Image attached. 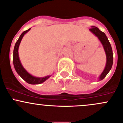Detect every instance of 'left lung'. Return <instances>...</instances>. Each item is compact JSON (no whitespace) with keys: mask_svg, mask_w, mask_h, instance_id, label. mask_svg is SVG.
I'll list each match as a JSON object with an SVG mask.
<instances>
[{"mask_svg":"<svg viewBox=\"0 0 123 123\" xmlns=\"http://www.w3.org/2000/svg\"><path fill=\"white\" fill-rule=\"evenodd\" d=\"M91 27L92 28H90L89 30L98 38L100 42H101L103 47H104L105 54H106V65H105V69L99 77V80H102L106 77V75H107L108 73L110 72L111 68H112V64H113V54H112V50L111 44H110V42H109L108 39L107 37L105 35V33L101 31L98 27H95V26H92Z\"/></svg>","mask_w":123,"mask_h":123,"instance_id":"1","label":"left lung"}]
</instances>
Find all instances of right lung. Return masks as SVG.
Segmentation results:
<instances>
[{
    "instance_id": "add662e5",
    "label": "right lung",
    "mask_w": 123,
    "mask_h": 123,
    "mask_svg": "<svg viewBox=\"0 0 123 123\" xmlns=\"http://www.w3.org/2000/svg\"><path fill=\"white\" fill-rule=\"evenodd\" d=\"M31 28H29L27 30L24 31L21 36H19V38L16 42L15 44L14 49H13V63L14 65V68L15 69L17 73L21 76V77L24 80L28 83L31 84V85H38V84L42 83L43 82L45 81L47 79H49L51 75H48V76L44 77H34L30 74L28 73L24 68L22 65L21 63L20 60L19 58V55H18V48H19V44L21 43L22 38L25 34L27 33Z\"/></svg>"
}]
</instances>
